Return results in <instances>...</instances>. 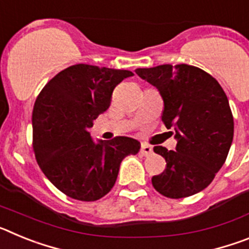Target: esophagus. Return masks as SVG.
Returning <instances> with one entry per match:
<instances>
[{"instance_id":"34e87169","label":"esophagus","mask_w":249,"mask_h":249,"mask_svg":"<svg viewBox=\"0 0 249 249\" xmlns=\"http://www.w3.org/2000/svg\"><path fill=\"white\" fill-rule=\"evenodd\" d=\"M153 152V149H152L151 146H148V144L146 143H142V146H141V153L143 156H149Z\"/></svg>"}]
</instances>
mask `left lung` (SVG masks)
Returning a JSON list of instances; mask_svg holds the SVG:
<instances>
[{"label": "left lung", "instance_id": "left-lung-1", "mask_svg": "<svg viewBox=\"0 0 249 249\" xmlns=\"http://www.w3.org/2000/svg\"><path fill=\"white\" fill-rule=\"evenodd\" d=\"M136 73L155 86L163 100L162 122L175 129L176 151L156 146L166 169L152 177L155 190L168 198H184L213 181L233 141L232 111L217 80L190 65L137 68Z\"/></svg>", "mask_w": 249, "mask_h": 249}]
</instances>
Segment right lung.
Masks as SVG:
<instances>
[{"label": "right lung", "mask_w": 249, "mask_h": 249, "mask_svg": "<svg viewBox=\"0 0 249 249\" xmlns=\"http://www.w3.org/2000/svg\"><path fill=\"white\" fill-rule=\"evenodd\" d=\"M127 70L74 65L43 87L32 112L34 151L39 168L56 188L71 198H102L116 183L120 164L136 155L141 143L131 137L92 140L89 129L111 105L114 87Z\"/></svg>", "instance_id": "1"}]
</instances>
